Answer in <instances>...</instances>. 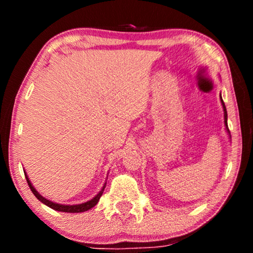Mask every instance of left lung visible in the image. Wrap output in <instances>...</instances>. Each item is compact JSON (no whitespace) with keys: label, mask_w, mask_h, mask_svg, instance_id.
Masks as SVG:
<instances>
[{"label":"left lung","mask_w":253,"mask_h":253,"mask_svg":"<svg viewBox=\"0 0 253 253\" xmlns=\"http://www.w3.org/2000/svg\"><path fill=\"white\" fill-rule=\"evenodd\" d=\"M220 98H221V95H220ZM221 103H222V107H223V113H224V126H226V130H227V132L230 134V132H229V129H228V124H227V109H226V106H224V102H223V100H222V98H221Z\"/></svg>","instance_id":"left-lung-1"}]
</instances>
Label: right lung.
Here are the masks:
<instances>
[{
  "instance_id": "right-lung-1",
  "label": "right lung",
  "mask_w": 253,
  "mask_h": 253,
  "mask_svg": "<svg viewBox=\"0 0 253 253\" xmlns=\"http://www.w3.org/2000/svg\"><path fill=\"white\" fill-rule=\"evenodd\" d=\"M24 174H25V177H26V181L27 183H29V186L31 189V191L33 192V195L37 197L38 199L40 200L41 203H43L44 205H47L48 207H50V209H53L55 211H60V212H67V213H81V212H85V211H88L91 210L92 207H94L96 204H98L100 197L102 196L103 193V190H105L106 188V183L105 185L102 186V189L100 190L98 195H96L95 197H93V198L91 200H88V202L86 203H83V204H78V205H62V204H57V203H54L51 202V200H48L44 198V197H42L40 195L39 192L37 191L36 189H34V186L32 185V183H31V181L29 179V177H27L26 172L24 171Z\"/></svg>"
}]
</instances>
